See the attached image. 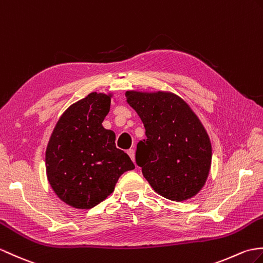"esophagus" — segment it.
<instances>
[{"instance_id":"1","label":"esophagus","mask_w":263,"mask_h":263,"mask_svg":"<svg viewBox=\"0 0 263 263\" xmlns=\"http://www.w3.org/2000/svg\"><path fill=\"white\" fill-rule=\"evenodd\" d=\"M127 155H129L131 159L134 161V158H136V154H134V150L133 149L127 150Z\"/></svg>"}]
</instances>
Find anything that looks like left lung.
I'll return each mask as SVG.
<instances>
[{"instance_id":"left-lung-1","label":"left lung","mask_w":263,"mask_h":263,"mask_svg":"<svg viewBox=\"0 0 263 263\" xmlns=\"http://www.w3.org/2000/svg\"><path fill=\"white\" fill-rule=\"evenodd\" d=\"M146 139L137 146L136 161L144 178L162 197L184 201L204 187L212 163V144L188 104L172 91L126 90Z\"/></svg>"}]
</instances>
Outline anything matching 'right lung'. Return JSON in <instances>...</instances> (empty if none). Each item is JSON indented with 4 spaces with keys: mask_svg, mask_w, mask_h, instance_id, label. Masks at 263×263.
Listing matches in <instances>:
<instances>
[{
    "mask_svg": "<svg viewBox=\"0 0 263 263\" xmlns=\"http://www.w3.org/2000/svg\"><path fill=\"white\" fill-rule=\"evenodd\" d=\"M111 97L93 91L71 104L47 145L49 184L64 203L78 210L100 204L113 193L120 176L134 169L130 157L115 146V133L102 125Z\"/></svg>",
    "mask_w": 263,
    "mask_h": 263,
    "instance_id": "obj_1",
    "label": "right lung"
}]
</instances>
